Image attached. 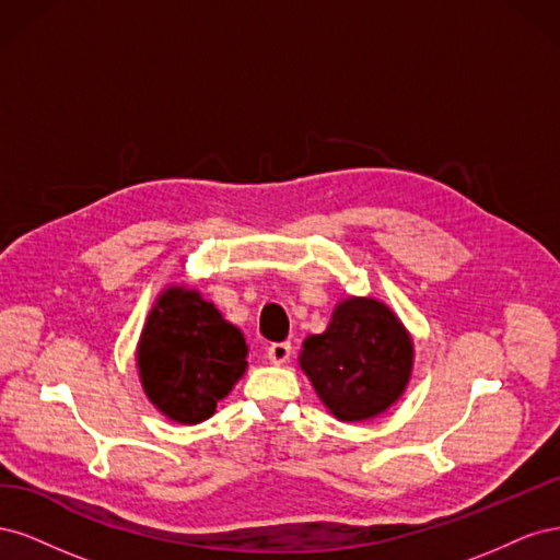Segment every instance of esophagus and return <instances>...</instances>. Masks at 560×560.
Instances as JSON below:
<instances>
[{"mask_svg": "<svg viewBox=\"0 0 560 560\" xmlns=\"http://www.w3.org/2000/svg\"><path fill=\"white\" fill-rule=\"evenodd\" d=\"M292 354V346L290 343H270L268 350H266V358L270 364H284L287 360H290Z\"/></svg>", "mask_w": 560, "mask_h": 560, "instance_id": "obj_1", "label": "esophagus"}]
</instances>
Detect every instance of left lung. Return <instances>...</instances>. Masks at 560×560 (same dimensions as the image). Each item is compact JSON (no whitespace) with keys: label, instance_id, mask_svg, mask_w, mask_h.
Here are the masks:
<instances>
[{"label":"left lung","instance_id":"obj_1","mask_svg":"<svg viewBox=\"0 0 560 560\" xmlns=\"http://www.w3.org/2000/svg\"><path fill=\"white\" fill-rule=\"evenodd\" d=\"M413 358V338L387 303L346 296L327 329L303 341L299 366L336 420L364 422L399 401Z\"/></svg>","mask_w":560,"mask_h":560}]
</instances>
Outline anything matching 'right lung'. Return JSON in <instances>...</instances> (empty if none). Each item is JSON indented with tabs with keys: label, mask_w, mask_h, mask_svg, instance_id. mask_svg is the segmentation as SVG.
<instances>
[{
	"label": "right lung",
	"mask_w": 560,
	"mask_h": 560,
	"mask_svg": "<svg viewBox=\"0 0 560 560\" xmlns=\"http://www.w3.org/2000/svg\"><path fill=\"white\" fill-rule=\"evenodd\" d=\"M247 350L243 331L214 303L173 282L144 319L135 364L147 399L165 418L198 425L243 378Z\"/></svg>",
	"instance_id": "1"
}]
</instances>
